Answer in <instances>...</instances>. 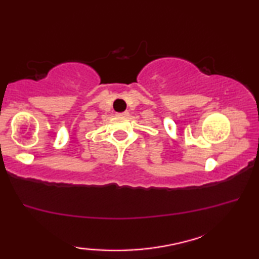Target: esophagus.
<instances>
[{
	"instance_id": "1",
	"label": "esophagus",
	"mask_w": 259,
	"mask_h": 259,
	"mask_svg": "<svg viewBox=\"0 0 259 259\" xmlns=\"http://www.w3.org/2000/svg\"><path fill=\"white\" fill-rule=\"evenodd\" d=\"M117 115H120V117H126V115H128V112H122V113H117Z\"/></svg>"
}]
</instances>
